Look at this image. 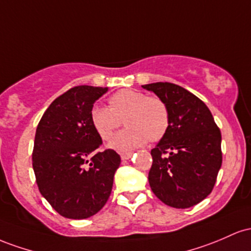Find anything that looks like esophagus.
I'll use <instances>...</instances> for the list:
<instances>
[{
    "label": "esophagus",
    "instance_id": "esophagus-1",
    "mask_svg": "<svg viewBox=\"0 0 251 251\" xmlns=\"http://www.w3.org/2000/svg\"><path fill=\"white\" fill-rule=\"evenodd\" d=\"M131 156H133V153H122V154H121V159H122L123 161H126V160H129Z\"/></svg>",
    "mask_w": 251,
    "mask_h": 251
}]
</instances>
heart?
Here are the masks:
<instances>
[{
	"label": "heart",
	"mask_w": 251,
	"mask_h": 251,
	"mask_svg": "<svg viewBox=\"0 0 251 251\" xmlns=\"http://www.w3.org/2000/svg\"><path fill=\"white\" fill-rule=\"evenodd\" d=\"M109 108L95 105L90 121L98 136L110 140L120 128L121 121L126 129L112 139L109 147L118 151L140 148L147 142H156L165 136L170 126V110L163 100L147 96L134 89L120 90L109 98Z\"/></svg>",
	"instance_id": "1"
}]
</instances>
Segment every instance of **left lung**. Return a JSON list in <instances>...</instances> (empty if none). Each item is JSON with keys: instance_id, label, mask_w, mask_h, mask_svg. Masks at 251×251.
<instances>
[{"instance_id": "left-lung-1", "label": "left lung", "mask_w": 251, "mask_h": 251, "mask_svg": "<svg viewBox=\"0 0 251 251\" xmlns=\"http://www.w3.org/2000/svg\"><path fill=\"white\" fill-rule=\"evenodd\" d=\"M167 104L170 126L156 147L148 181L166 205L187 209L204 201L222 166V135L205 103L172 83L142 85Z\"/></svg>"}]
</instances>
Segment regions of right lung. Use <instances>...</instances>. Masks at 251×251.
Returning a JSON list of instances; mask_svg holds the SVG:
<instances>
[{"label":"right lung","instance_id":"obj_1","mask_svg":"<svg viewBox=\"0 0 251 251\" xmlns=\"http://www.w3.org/2000/svg\"><path fill=\"white\" fill-rule=\"evenodd\" d=\"M108 88L80 85L55 98L36 128L33 170L45 199L59 215L85 219L108 201L121 157L100 151L102 139L90 121L94 103Z\"/></svg>","mask_w":251,"mask_h":251}]
</instances>
